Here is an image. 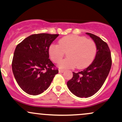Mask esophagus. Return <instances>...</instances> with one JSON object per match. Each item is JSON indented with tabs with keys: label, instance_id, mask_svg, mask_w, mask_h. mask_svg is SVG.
<instances>
[{
	"label": "esophagus",
	"instance_id": "34e87169",
	"mask_svg": "<svg viewBox=\"0 0 122 122\" xmlns=\"http://www.w3.org/2000/svg\"><path fill=\"white\" fill-rule=\"evenodd\" d=\"M64 72V70H63V69H59V72H60V73H63Z\"/></svg>",
	"mask_w": 122,
	"mask_h": 122
}]
</instances>
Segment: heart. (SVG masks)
Listing matches in <instances>:
<instances>
[{"mask_svg": "<svg viewBox=\"0 0 122 122\" xmlns=\"http://www.w3.org/2000/svg\"><path fill=\"white\" fill-rule=\"evenodd\" d=\"M97 52L96 43L85 36L71 35L59 40L58 45H51L49 49V56L54 63H58L65 52L68 58L59 64L61 69H78L87 67L93 62Z\"/></svg>", "mask_w": 122, "mask_h": 122, "instance_id": "heart-1", "label": "heart"}]
</instances>
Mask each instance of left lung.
<instances>
[{"instance_id": "obj_1", "label": "left lung", "mask_w": 122, "mask_h": 122, "mask_svg": "<svg viewBox=\"0 0 122 122\" xmlns=\"http://www.w3.org/2000/svg\"><path fill=\"white\" fill-rule=\"evenodd\" d=\"M96 43L97 54L92 64L83 71L73 72V77L67 82L69 90L80 98H87L101 89L109 74L112 65L109 48L100 37L86 33Z\"/></svg>"}]
</instances>
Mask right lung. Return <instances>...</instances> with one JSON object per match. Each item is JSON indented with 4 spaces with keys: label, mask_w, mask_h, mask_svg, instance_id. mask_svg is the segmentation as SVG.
<instances>
[{
    "label": "right lung",
    "mask_w": 122,
    "mask_h": 122,
    "mask_svg": "<svg viewBox=\"0 0 122 122\" xmlns=\"http://www.w3.org/2000/svg\"><path fill=\"white\" fill-rule=\"evenodd\" d=\"M58 35L33 34L16 47L12 70L17 83L25 93L33 96L42 93L58 73V69L49 58V47Z\"/></svg>",
    "instance_id": "add662e5"
}]
</instances>
